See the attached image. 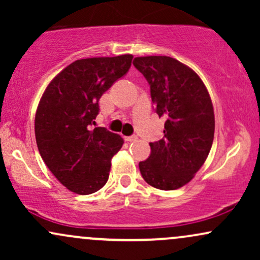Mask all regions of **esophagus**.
I'll return each instance as SVG.
<instances>
[{
    "mask_svg": "<svg viewBox=\"0 0 260 260\" xmlns=\"http://www.w3.org/2000/svg\"><path fill=\"white\" fill-rule=\"evenodd\" d=\"M124 139L127 140V142H134V140H137V136H129V137H124Z\"/></svg>",
    "mask_w": 260,
    "mask_h": 260,
    "instance_id": "obj_1",
    "label": "esophagus"
}]
</instances>
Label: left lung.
<instances>
[{
	"label": "left lung",
	"mask_w": 260,
	"mask_h": 260,
	"mask_svg": "<svg viewBox=\"0 0 260 260\" xmlns=\"http://www.w3.org/2000/svg\"><path fill=\"white\" fill-rule=\"evenodd\" d=\"M133 66L150 85L155 112L166 120L162 139L149 143L150 156L139 162L140 174L157 189H177L207 160L215 131L213 104L198 74L177 59L136 57Z\"/></svg>",
	"instance_id": "1"
}]
</instances>
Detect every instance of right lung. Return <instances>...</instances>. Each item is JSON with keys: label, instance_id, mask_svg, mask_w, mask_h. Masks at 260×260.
<instances>
[{"label": "right lung", "instance_id": "1", "mask_svg": "<svg viewBox=\"0 0 260 260\" xmlns=\"http://www.w3.org/2000/svg\"><path fill=\"white\" fill-rule=\"evenodd\" d=\"M132 55L74 61L45 90L35 115V138L44 162L77 194H91L109 180L111 159L123 139L92 128L101 95L128 72Z\"/></svg>", "mask_w": 260, "mask_h": 260}]
</instances>
